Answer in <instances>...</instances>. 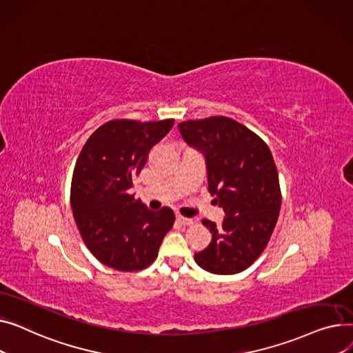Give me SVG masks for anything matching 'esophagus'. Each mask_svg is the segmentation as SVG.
<instances>
[{"instance_id": "1", "label": "esophagus", "mask_w": 353, "mask_h": 353, "mask_svg": "<svg viewBox=\"0 0 353 353\" xmlns=\"http://www.w3.org/2000/svg\"><path fill=\"white\" fill-rule=\"evenodd\" d=\"M176 221H178L181 225H191V223H192V219L185 218V216H182V215H176Z\"/></svg>"}]
</instances>
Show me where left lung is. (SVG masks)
<instances>
[{
  "label": "left lung",
  "instance_id": "1",
  "mask_svg": "<svg viewBox=\"0 0 353 353\" xmlns=\"http://www.w3.org/2000/svg\"><path fill=\"white\" fill-rule=\"evenodd\" d=\"M178 130L203 155L208 191L225 212L221 225L202 221L212 239L195 262L211 274H238L262 254L279 216L274 157L256 134L226 117L179 122Z\"/></svg>",
  "mask_w": 353,
  "mask_h": 353
}]
</instances>
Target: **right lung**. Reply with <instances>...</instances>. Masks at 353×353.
I'll use <instances>...</instances> for the list:
<instances>
[{
    "instance_id": "obj_1",
    "label": "right lung",
    "mask_w": 353,
    "mask_h": 353,
    "mask_svg": "<svg viewBox=\"0 0 353 353\" xmlns=\"http://www.w3.org/2000/svg\"><path fill=\"white\" fill-rule=\"evenodd\" d=\"M174 119L138 122L115 119L101 125L77 159L71 183L74 219L92 255L117 271H139L151 265L174 211H151L130 194L155 145Z\"/></svg>"
}]
</instances>
